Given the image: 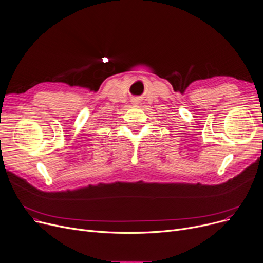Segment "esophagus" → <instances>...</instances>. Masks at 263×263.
Returning a JSON list of instances; mask_svg holds the SVG:
<instances>
[{"label":"esophagus","instance_id":"obj_1","mask_svg":"<svg viewBox=\"0 0 263 263\" xmlns=\"http://www.w3.org/2000/svg\"><path fill=\"white\" fill-rule=\"evenodd\" d=\"M132 102H133V104H138V103H136V102H138V101H136V100H133Z\"/></svg>","mask_w":263,"mask_h":263}]
</instances>
